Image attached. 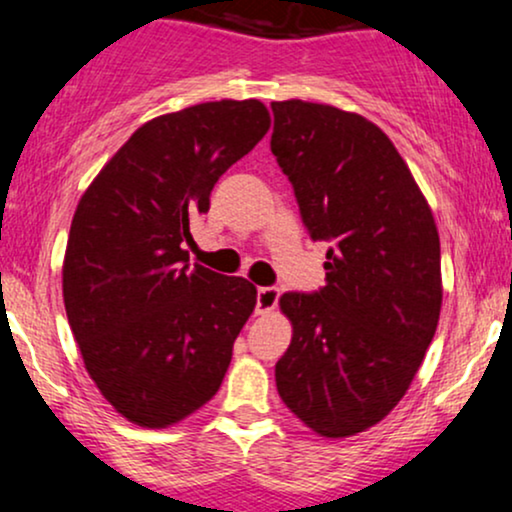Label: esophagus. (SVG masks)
<instances>
[{
	"mask_svg": "<svg viewBox=\"0 0 512 512\" xmlns=\"http://www.w3.org/2000/svg\"><path fill=\"white\" fill-rule=\"evenodd\" d=\"M276 303H279V289H274V286H260L257 289V315L272 313Z\"/></svg>",
	"mask_w": 512,
	"mask_h": 512,
	"instance_id": "34e87169",
	"label": "esophagus"
}]
</instances>
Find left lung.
Instances as JSON below:
<instances>
[{"mask_svg":"<svg viewBox=\"0 0 512 512\" xmlns=\"http://www.w3.org/2000/svg\"><path fill=\"white\" fill-rule=\"evenodd\" d=\"M272 154L303 223L332 240L325 286L284 293L293 334L276 390L310 431L349 438L407 395L436 334L440 238L424 192L395 144L363 115L274 101Z\"/></svg>","mask_w":512,"mask_h":512,"instance_id":"obj_1","label":"left lung"}]
</instances>
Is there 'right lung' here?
<instances>
[{"label": "right lung", "mask_w": 512, "mask_h": 512, "mask_svg": "<svg viewBox=\"0 0 512 512\" xmlns=\"http://www.w3.org/2000/svg\"><path fill=\"white\" fill-rule=\"evenodd\" d=\"M264 103L209 101L142 125L76 204L62 296L84 366L117 414L168 428L219 392L257 303L243 276L195 264L190 223L267 134Z\"/></svg>", "instance_id": "1"}]
</instances>
